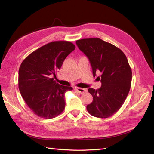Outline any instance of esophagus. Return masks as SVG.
<instances>
[{
	"label": "esophagus",
	"mask_w": 154,
	"mask_h": 154,
	"mask_svg": "<svg viewBox=\"0 0 154 154\" xmlns=\"http://www.w3.org/2000/svg\"><path fill=\"white\" fill-rule=\"evenodd\" d=\"M75 89L80 94H83L87 92V89H85V88H80V87H75Z\"/></svg>",
	"instance_id": "esophagus-1"
}]
</instances>
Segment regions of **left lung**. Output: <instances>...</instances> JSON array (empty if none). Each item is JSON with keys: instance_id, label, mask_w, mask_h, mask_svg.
I'll return each mask as SVG.
<instances>
[{"instance_id": "1", "label": "left lung", "mask_w": 154, "mask_h": 154, "mask_svg": "<svg viewBox=\"0 0 154 154\" xmlns=\"http://www.w3.org/2000/svg\"><path fill=\"white\" fill-rule=\"evenodd\" d=\"M76 44L89 59L94 77L100 72L101 87L88 91L93 101L87 105L89 114L98 118H107L122 107L129 92L132 70L124 53L120 48L99 38L78 40Z\"/></svg>"}]
</instances>
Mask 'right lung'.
Here are the masks:
<instances>
[{
    "label": "right lung",
    "instance_id": "add662e5",
    "mask_svg": "<svg viewBox=\"0 0 154 154\" xmlns=\"http://www.w3.org/2000/svg\"><path fill=\"white\" fill-rule=\"evenodd\" d=\"M75 46L69 41H54L32 52L19 70V88L28 107L37 116L52 119L63 111L64 95L71 87L55 82L53 77Z\"/></svg>",
    "mask_w": 154,
    "mask_h": 154
}]
</instances>
